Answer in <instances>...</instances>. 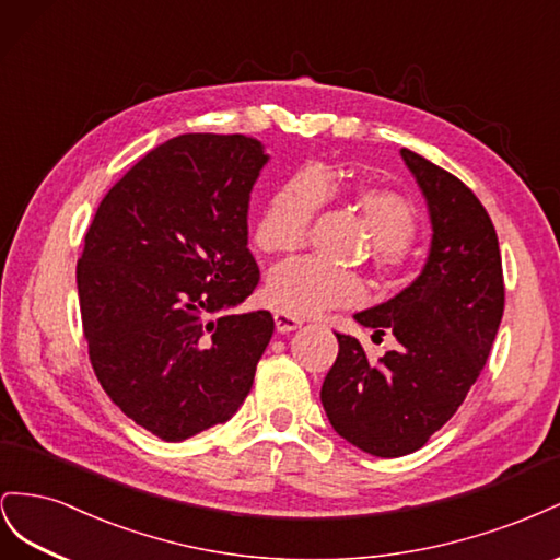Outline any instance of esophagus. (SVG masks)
Listing matches in <instances>:
<instances>
[{"instance_id": "esophagus-1", "label": "esophagus", "mask_w": 560, "mask_h": 560, "mask_svg": "<svg viewBox=\"0 0 560 560\" xmlns=\"http://www.w3.org/2000/svg\"><path fill=\"white\" fill-rule=\"evenodd\" d=\"M275 324H277V330L279 332H291L295 328L302 326V318L293 316V314H283V312H277L275 314Z\"/></svg>"}]
</instances>
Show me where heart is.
<instances>
[{"mask_svg": "<svg viewBox=\"0 0 560 560\" xmlns=\"http://www.w3.org/2000/svg\"><path fill=\"white\" fill-rule=\"evenodd\" d=\"M328 195H338L340 183L330 173L300 171L271 191L255 225V242L271 255H289L307 242L310 225ZM351 203L375 232V258L380 269L398 271L408 246L418 236V209L387 187H354ZM363 285L357 277L316 258H295L271 269L267 279L269 305L293 316H312L330 307L357 305Z\"/></svg>", "mask_w": 560, "mask_h": 560, "instance_id": "b5f03b06", "label": "heart"}]
</instances>
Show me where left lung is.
<instances>
[{"label":"left lung","instance_id":"1","mask_svg":"<svg viewBox=\"0 0 560 560\" xmlns=\"http://www.w3.org/2000/svg\"><path fill=\"white\" fill-rule=\"evenodd\" d=\"M401 154L434 228L427 267L385 305L354 316L375 328L373 340L392 332L396 349L371 361L357 338L335 332L340 351L322 387L332 429L377 457L420 451L453 418L483 371L504 312L498 232L483 203L422 154Z\"/></svg>","mask_w":560,"mask_h":560}]
</instances>
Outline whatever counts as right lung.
<instances>
[{
  "label": "right lung",
  "instance_id": "obj_1",
  "mask_svg": "<svg viewBox=\"0 0 560 560\" xmlns=\"http://www.w3.org/2000/svg\"><path fill=\"white\" fill-rule=\"evenodd\" d=\"M265 162L253 136L171 138L112 185L84 236L77 289L93 373L162 441L228 422L275 332L267 310L225 314L260 281L248 199Z\"/></svg>",
  "mask_w": 560,
  "mask_h": 560
}]
</instances>
